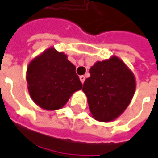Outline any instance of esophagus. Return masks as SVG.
<instances>
[{"mask_svg":"<svg viewBox=\"0 0 158 158\" xmlns=\"http://www.w3.org/2000/svg\"><path fill=\"white\" fill-rule=\"evenodd\" d=\"M80 81H81V83H83L84 81H85V77H84V76H81V77H80Z\"/></svg>","mask_w":158,"mask_h":158,"instance_id":"1","label":"esophagus"}]
</instances>
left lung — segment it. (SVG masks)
<instances>
[{
	"instance_id": "obj_1",
	"label": "left lung",
	"mask_w": 158,
	"mask_h": 158,
	"mask_svg": "<svg viewBox=\"0 0 158 158\" xmlns=\"http://www.w3.org/2000/svg\"><path fill=\"white\" fill-rule=\"evenodd\" d=\"M82 87L92 116L100 122L115 120L129 106L136 89L133 73L118 57L96 62Z\"/></svg>"
}]
</instances>
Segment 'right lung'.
<instances>
[{
    "label": "right lung",
    "instance_id": "add662e5",
    "mask_svg": "<svg viewBox=\"0 0 158 158\" xmlns=\"http://www.w3.org/2000/svg\"><path fill=\"white\" fill-rule=\"evenodd\" d=\"M27 89L32 100L47 110H59L82 87L76 67L62 52L48 48L27 69Z\"/></svg>",
    "mask_w": 158,
    "mask_h": 158
}]
</instances>
